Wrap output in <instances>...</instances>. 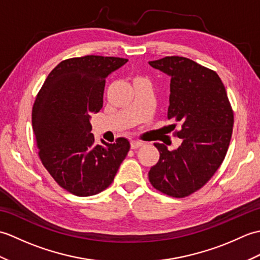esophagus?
I'll return each mask as SVG.
<instances>
[{
  "label": "esophagus",
  "instance_id": "1",
  "mask_svg": "<svg viewBox=\"0 0 260 260\" xmlns=\"http://www.w3.org/2000/svg\"><path fill=\"white\" fill-rule=\"evenodd\" d=\"M143 145V143L140 141H132L131 142V147L133 148V150H136V148H139Z\"/></svg>",
  "mask_w": 260,
  "mask_h": 260
}]
</instances>
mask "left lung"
<instances>
[{
	"instance_id": "1",
	"label": "left lung",
	"mask_w": 260,
	"mask_h": 260,
	"mask_svg": "<svg viewBox=\"0 0 260 260\" xmlns=\"http://www.w3.org/2000/svg\"><path fill=\"white\" fill-rule=\"evenodd\" d=\"M171 77L168 118L182 144L173 151L159 143L158 162L148 180L156 190L184 198L207 183L223 162L234 127V112L227 91L215 71L184 57L150 61Z\"/></svg>"
}]
</instances>
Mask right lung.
<instances>
[{"mask_svg": "<svg viewBox=\"0 0 260 260\" xmlns=\"http://www.w3.org/2000/svg\"><path fill=\"white\" fill-rule=\"evenodd\" d=\"M128 60L117 57L70 58L54 68L32 108V127L43 167L64 190L78 197L104 191L129 151L119 137L96 144L90 115L103 107L107 76Z\"/></svg>", "mask_w": 260, "mask_h": 260, "instance_id": "right-lung-1", "label": "right lung"}]
</instances>
